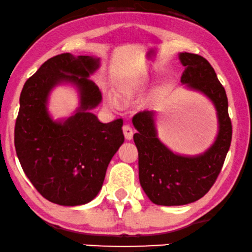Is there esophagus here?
<instances>
[{
  "instance_id": "34e87169",
  "label": "esophagus",
  "mask_w": 252,
  "mask_h": 252,
  "mask_svg": "<svg viewBox=\"0 0 252 252\" xmlns=\"http://www.w3.org/2000/svg\"><path fill=\"white\" fill-rule=\"evenodd\" d=\"M123 133H124V137H126V139H130L132 138V135H133V131H132V128L129 126V124H124L123 126Z\"/></svg>"
}]
</instances>
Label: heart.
I'll return each instance as SVG.
<instances>
[{"instance_id":"b5f03b06","label":"heart","mask_w":252,"mask_h":252,"mask_svg":"<svg viewBox=\"0 0 252 252\" xmlns=\"http://www.w3.org/2000/svg\"><path fill=\"white\" fill-rule=\"evenodd\" d=\"M146 82H148L146 81V79H143V78L133 79V80L129 81L128 84H123L119 88V94L122 97L130 96V95L136 93L137 91H139V89H141ZM103 100L107 106L113 108V109H117V108H120L121 106L119 97H117L115 94L109 93V92H106V93L103 94Z\"/></svg>"}]
</instances>
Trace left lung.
Returning <instances> with one entry per match:
<instances>
[{"instance_id": "obj_1", "label": "left lung", "mask_w": 252, "mask_h": 252, "mask_svg": "<svg viewBox=\"0 0 252 252\" xmlns=\"http://www.w3.org/2000/svg\"><path fill=\"white\" fill-rule=\"evenodd\" d=\"M179 60L185 66L181 84L212 101L218 114L219 132L203 154L181 156L159 141L154 110L139 111L133 116L139 183L149 199L160 206L187 205L201 199L218 179L231 143L227 94L214 68L203 57L194 53H179Z\"/></svg>"}]
</instances>
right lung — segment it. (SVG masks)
I'll return each instance as SVG.
<instances>
[{
	"label": "right lung",
	"instance_id": "add662e5",
	"mask_svg": "<svg viewBox=\"0 0 252 252\" xmlns=\"http://www.w3.org/2000/svg\"><path fill=\"white\" fill-rule=\"evenodd\" d=\"M98 66V58L63 53L44 63L22 89L15 124L16 154L34 189L57 205L92 201L124 142L122 119L102 123L91 113L102 100L100 89L88 79ZM60 83L78 88L81 106L68 119L53 121L47 100Z\"/></svg>",
	"mask_w": 252,
	"mask_h": 252
}]
</instances>
